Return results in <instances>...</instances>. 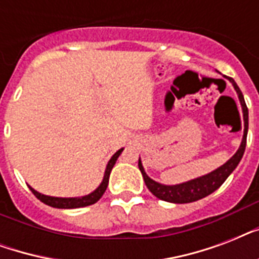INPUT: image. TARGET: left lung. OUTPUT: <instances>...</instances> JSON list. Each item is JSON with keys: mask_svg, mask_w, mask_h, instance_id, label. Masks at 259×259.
Wrapping results in <instances>:
<instances>
[{"mask_svg": "<svg viewBox=\"0 0 259 259\" xmlns=\"http://www.w3.org/2000/svg\"><path fill=\"white\" fill-rule=\"evenodd\" d=\"M227 79L233 83L234 89L237 91L238 98H239V102H241L242 106V113H243L245 129H243V138H242L239 149L237 150V153L234 154L229 161L225 162V164L222 166H219L218 169L212 170V172L208 173V175H204V176L197 177V179H193V180L185 181V183H181V184L176 185H164L157 183V181L152 180V179L146 175L145 169H144V166H142L141 164V160H138V168L141 170L146 187H148V189H149L150 192L153 193L156 197H158V199L169 201V203H177V204L192 203V201H196L199 200V199H203V197L208 196L209 193H212L213 191H217V189L225 183L226 179L233 173V170L237 168V165L239 164V161H241L242 156L245 153L247 129H249V110H247V106H246L243 94H242V91L239 90V87H238V84L235 83V80H234L233 78Z\"/></svg>", "mask_w": 259, "mask_h": 259, "instance_id": "8db88e82", "label": "left lung"}]
</instances>
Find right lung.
I'll list each match as a JSON object with an SVG mask.
<instances>
[{"instance_id": "right-lung-1", "label": "right lung", "mask_w": 259, "mask_h": 259, "mask_svg": "<svg viewBox=\"0 0 259 259\" xmlns=\"http://www.w3.org/2000/svg\"><path fill=\"white\" fill-rule=\"evenodd\" d=\"M122 150H123V148L118 150V152H115L113 157L110 158V161L107 162V166H106V170H105V176H103V180H102L101 185H99L94 192L89 193V195H86V196L54 197V196H47V195H42V193L34 191L32 187H29V189L33 192V195L37 197L38 200L42 201L44 204L55 207V208H80V207H86V205L94 204V203H97V201L102 197V195L105 193L106 188H107V184H109L110 172H111V169H113L114 164H115V161H117V158L119 157V154L122 153Z\"/></svg>"}]
</instances>
